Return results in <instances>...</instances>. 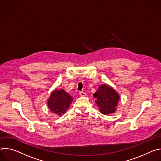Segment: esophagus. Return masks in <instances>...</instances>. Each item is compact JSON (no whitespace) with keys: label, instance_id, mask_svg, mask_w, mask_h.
Segmentation results:
<instances>
[{"label":"esophagus","instance_id":"34e87169","mask_svg":"<svg viewBox=\"0 0 161 161\" xmlns=\"http://www.w3.org/2000/svg\"><path fill=\"white\" fill-rule=\"evenodd\" d=\"M80 96L81 97H85V96H86V93L84 92H80Z\"/></svg>","mask_w":161,"mask_h":161}]
</instances>
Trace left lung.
I'll list each match as a JSON object with an SVG mask.
<instances>
[{"label":"left lung","mask_w":161,"mask_h":161,"mask_svg":"<svg viewBox=\"0 0 161 161\" xmlns=\"http://www.w3.org/2000/svg\"><path fill=\"white\" fill-rule=\"evenodd\" d=\"M94 97L96 98L97 104L100 112L103 114L115 112L120 100L119 94L111 86L107 84H102L97 89Z\"/></svg>","instance_id":"8db88e82"}]
</instances>
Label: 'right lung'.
<instances>
[{"instance_id": "right-lung-1", "label": "right lung", "mask_w": 161, "mask_h": 161, "mask_svg": "<svg viewBox=\"0 0 161 161\" xmlns=\"http://www.w3.org/2000/svg\"><path fill=\"white\" fill-rule=\"evenodd\" d=\"M73 98L63 90H53L47 101L50 110L58 115H62L69 108Z\"/></svg>"}]
</instances>
